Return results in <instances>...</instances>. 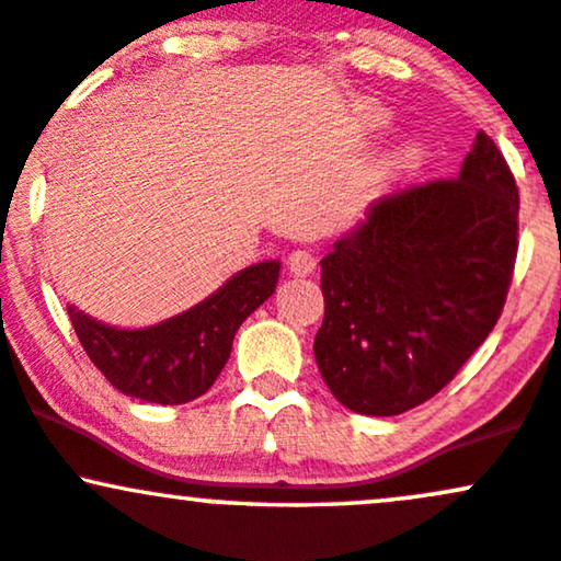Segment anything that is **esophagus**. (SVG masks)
<instances>
[{"label": "esophagus", "mask_w": 561, "mask_h": 561, "mask_svg": "<svg viewBox=\"0 0 561 561\" xmlns=\"http://www.w3.org/2000/svg\"><path fill=\"white\" fill-rule=\"evenodd\" d=\"M287 268H290V274L295 276H309L313 274V268H317V257H313L311 250H295L290 252V257H287Z\"/></svg>", "instance_id": "esophagus-1"}]
</instances>
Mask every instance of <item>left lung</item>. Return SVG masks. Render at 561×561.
I'll return each mask as SVG.
<instances>
[{"mask_svg":"<svg viewBox=\"0 0 561 561\" xmlns=\"http://www.w3.org/2000/svg\"><path fill=\"white\" fill-rule=\"evenodd\" d=\"M519 191L490 135L453 181L375 199L322 257L319 373L343 408L399 415L445 389L501 317Z\"/></svg>","mask_w":561,"mask_h":561,"instance_id":"left-lung-1","label":"left lung"}]
</instances>
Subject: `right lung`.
Returning <instances> with one entry per match:
<instances>
[{"label":"right lung","mask_w":561,"mask_h":561,"mask_svg":"<svg viewBox=\"0 0 561 561\" xmlns=\"http://www.w3.org/2000/svg\"><path fill=\"white\" fill-rule=\"evenodd\" d=\"M279 282V261L233 274L188 311L140 330H119L69 306L79 343L116 391L153 404H186L215 383L231 356L239 324Z\"/></svg>","instance_id":"1"}]
</instances>
